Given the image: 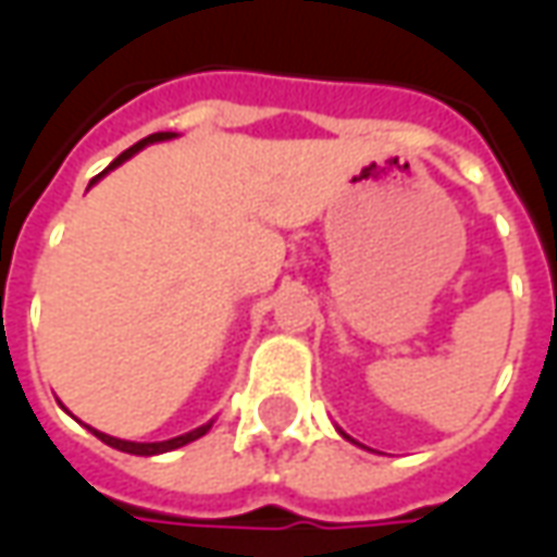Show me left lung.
<instances>
[{"label": "left lung", "instance_id": "8db88e82", "mask_svg": "<svg viewBox=\"0 0 557 557\" xmlns=\"http://www.w3.org/2000/svg\"><path fill=\"white\" fill-rule=\"evenodd\" d=\"M337 432H339V435H343V438H346V442H351V444H358V442H355V438H351V435H346V432L339 430V426H337ZM358 447H363V444H358Z\"/></svg>", "mask_w": 557, "mask_h": 557}]
</instances>
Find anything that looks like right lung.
<instances>
[{"instance_id":"obj_1","label":"right lung","mask_w":557,"mask_h":557,"mask_svg":"<svg viewBox=\"0 0 557 557\" xmlns=\"http://www.w3.org/2000/svg\"><path fill=\"white\" fill-rule=\"evenodd\" d=\"M172 137H175V134H151V137L139 139L137 146H131V148H127V151H122V154H119V158H115L113 163H110V166H107V170H103L101 175H98V178H91L89 187L95 182H101L107 172L115 170V166H122L125 160L134 158V154H137V151H143V148H146V146H151V143H163V139H172ZM211 423H214V420H208V423H202V426H196V430L184 432V435L166 438V442H125V438H115V435H107V432L91 430V426H89V432H91V435H98V438H101L103 444H110V447H115V450H122V454L158 456V454H170V450H178V447H184V444H190V442H196V438H202V435H206V432L211 430Z\"/></svg>"}]
</instances>
